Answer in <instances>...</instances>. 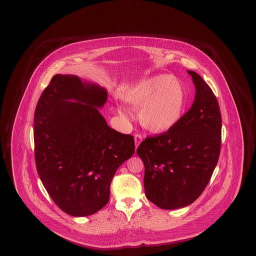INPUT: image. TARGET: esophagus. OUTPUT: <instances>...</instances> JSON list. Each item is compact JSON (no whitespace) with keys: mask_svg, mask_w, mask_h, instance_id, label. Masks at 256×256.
Masks as SVG:
<instances>
[{"mask_svg":"<svg viewBox=\"0 0 256 256\" xmlns=\"http://www.w3.org/2000/svg\"><path fill=\"white\" fill-rule=\"evenodd\" d=\"M142 134H134V141H135V148H137L138 146L140 145V143L142 142Z\"/></svg>","mask_w":256,"mask_h":256,"instance_id":"1","label":"esophagus"}]
</instances>
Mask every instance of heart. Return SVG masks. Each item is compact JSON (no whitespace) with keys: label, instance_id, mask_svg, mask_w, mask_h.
Listing matches in <instances>:
<instances>
[{"label":"heart","instance_id":"b5f03b06","mask_svg":"<svg viewBox=\"0 0 256 256\" xmlns=\"http://www.w3.org/2000/svg\"><path fill=\"white\" fill-rule=\"evenodd\" d=\"M124 100L140 108V120L152 132H166L180 121L184 106L182 86L169 76L159 74L146 78L128 89ZM119 112L126 116L128 111L120 108Z\"/></svg>","mask_w":256,"mask_h":256}]
</instances>
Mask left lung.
I'll return each mask as SVG.
<instances>
[{
	"instance_id": "8db88e82",
	"label": "left lung",
	"mask_w": 256,
	"mask_h": 256,
	"mask_svg": "<svg viewBox=\"0 0 256 256\" xmlns=\"http://www.w3.org/2000/svg\"><path fill=\"white\" fill-rule=\"evenodd\" d=\"M195 100L172 128L137 148L148 200L161 209L187 206L202 195L219 160L222 116L211 88L194 71Z\"/></svg>"
}]
</instances>
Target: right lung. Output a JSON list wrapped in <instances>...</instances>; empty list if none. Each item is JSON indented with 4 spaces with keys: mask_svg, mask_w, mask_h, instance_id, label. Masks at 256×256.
Masks as SVG:
<instances>
[{
    "mask_svg": "<svg viewBox=\"0 0 256 256\" xmlns=\"http://www.w3.org/2000/svg\"><path fill=\"white\" fill-rule=\"evenodd\" d=\"M106 100L104 88L58 74L37 102V172L54 204L71 216L92 215L108 202L116 170L135 150L134 136L110 128L98 110Z\"/></svg>",
    "mask_w": 256,
    "mask_h": 256,
    "instance_id": "add662e5",
    "label": "right lung"
}]
</instances>
